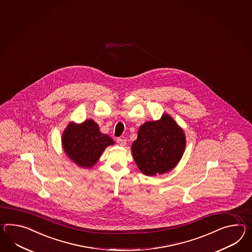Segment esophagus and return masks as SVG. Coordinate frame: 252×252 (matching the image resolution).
<instances>
[{"label": "esophagus", "instance_id": "obj_1", "mask_svg": "<svg viewBox=\"0 0 252 252\" xmlns=\"http://www.w3.org/2000/svg\"><path fill=\"white\" fill-rule=\"evenodd\" d=\"M117 143L118 146L124 147V146H126V140L123 139V138H117Z\"/></svg>", "mask_w": 252, "mask_h": 252}]
</instances>
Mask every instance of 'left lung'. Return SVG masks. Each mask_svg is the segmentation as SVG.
I'll return each instance as SVG.
<instances>
[{"label":"left lung","instance_id":"1","mask_svg":"<svg viewBox=\"0 0 252 252\" xmlns=\"http://www.w3.org/2000/svg\"><path fill=\"white\" fill-rule=\"evenodd\" d=\"M185 148L183 129L169 115L164 114L159 120L142 125L131 150L139 170L152 177L172 170L182 158Z\"/></svg>","mask_w":252,"mask_h":252}]
</instances>
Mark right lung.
I'll list each match as a JSON object with an SVG mask.
<instances>
[{
	"label": "right lung",
	"instance_id": "right-lung-1",
	"mask_svg": "<svg viewBox=\"0 0 252 252\" xmlns=\"http://www.w3.org/2000/svg\"><path fill=\"white\" fill-rule=\"evenodd\" d=\"M109 135L102 134L93 119L83 123L71 122L63 132L62 147L68 158L83 168H91L104 149L114 145Z\"/></svg>",
	"mask_w": 252,
	"mask_h": 252
}]
</instances>
